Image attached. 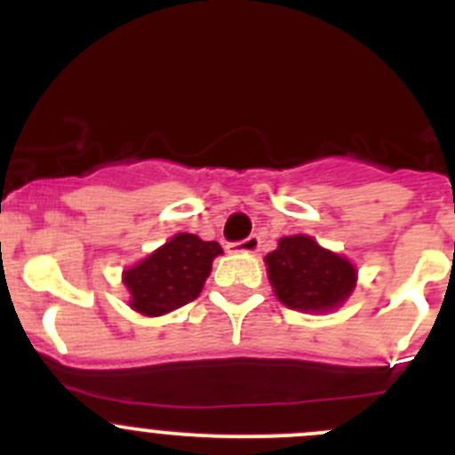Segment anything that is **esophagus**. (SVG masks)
I'll use <instances>...</instances> for the list:
<instances>
[{
    "mask_svg": "<svg viewBox=\"0 0 455 455\" xmlns=\"http://www.w3.org/2000/svg\"><path fill=\"white\" fill-rule=\"evenodd\" d=\"M259 244H261L259 237L249 235V237H246V240L235 242V244H231V246L235 251H240V253H257V251H259Z\"/></svg>",
    "mask_w": 455,
    "mask_h": 455,
    "instance_id": "1",
    "label": "esophagus"
}]
</instances>
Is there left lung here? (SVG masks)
I'll return each instance as SVG.
<instances>
[{"label":"left lung","instance_id":"left-lung-1","mask_svg":"<svg viewBox=\"0 0 455 455\" xmlns=\"http://www.w3.org/2000/svg\"><path fill=\"white\" fill-rule=\"evenodd\" d=\"M275 295L292 310H330L347 299L356 270L347 259L321 249L313 237H282L266 255Z\"/></svg>","mask_w":455,"mask_h":455}]
</instances>
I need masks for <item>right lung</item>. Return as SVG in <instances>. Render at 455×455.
I'll use <instances>...</instances> for the list:
<instances>
[{
    "instance_id": "add662e5",
    "label": "right lung",
    "mask_w": 455,
    "mask_h": 455,
    "mask_svg": "<svg viewBox=\"0 0 455 455\" xmlns=\"http://www.w3.org/2000/svg\"><path fill=\"white\" fill-rule=\"evenodd\" d=\"M220 253L222 246L218 242L178 233L134 268L125 270L123 282L132 295V308L158 316L194 301L209 277L211 261Z\"/></svg>"
}]
</instances>
